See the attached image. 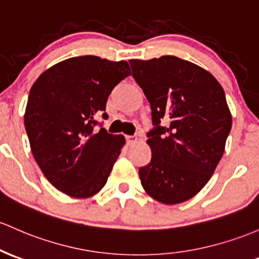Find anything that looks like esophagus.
Listing matches in <instances>:
<instances>
[{"label": "esophagus", "mask_w": 259, "mask_h": 259, "mask_svg": "<svg viewBox=\"0 0 259 259\" xmlns=\"http://www.w3.org/2000/svg\"><path fill=\"white\" fill-rule=\"evenodd\" d=\"M126 141L129 145H134L135 143H138V138H136V136H133V135H127Z\"/></svg>", "instance_id": "1"}]
</instances>
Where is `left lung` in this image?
<instances>
[{
	"label": "left lung",
	"mask_w": 259,
	"mask_h": 259,
	"mask_svg": "<svg viewBox=\"0 0 259 259\" xmlns=\"http://www.w3.org/2000/svg\"><path fill=\"white\" fill-rule=\"evenodd\" d=\"M129 62L156 125L147 133L151 162L139 169L143 188L162 204L183 203L204 188L225 151L232 125L225 92L209 71L177 56Z\"/></svg>",
	"instance_id": "obj_1"
}]
</instances>
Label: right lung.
<instances>
[{
	"label": "right lung",
	"mask_w": 259,
	"mask_h": 259,
	"mask_svg": "<svg viewBox=\"0 0 259 259\" xmlns=\"http://www.w3.org/2000/svg\"><path fill=\"white\" fill-rule=\"evenodd\" d=\"M129 75L124 60L76 56L45 70L30 88L24 113L30 149L47 180L66 195L90 198L106 186L125 138L95 129V118Z\"/></svg>",
	"instance_id": "obj_1"
}]
</instances>
